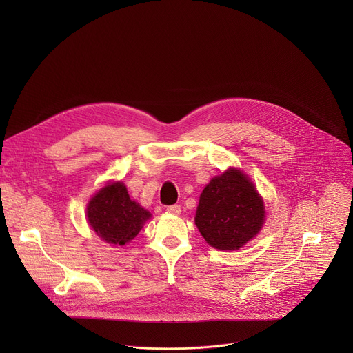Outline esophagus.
<instances>
[{
	"label": "esophagus",
	"mask_w": 353,
	"mask_h": 353,
	"mask_svg": "<svg viewBox=\"0 0 353 353\" xmlns=\"http://www.w3.org/2000/svg\"><path fill=\"white\" fill-rule=\"evenodd\" d=\"M166 211H168V212H170V214H173V215H179V214L181 212V207H180V205H177V204H174V205H169V207L166 208Z\"/></svg>",
	"instance_id": "obj_1"
}]
</instances>
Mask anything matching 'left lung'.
<instances>
[{"label":"left lung","mask_w":353,"mask_h":353,"mask_svg":"<svg viewBox=\"0 0 353 353\" xmlns=\"http://www.w3.org/2000/svg\"><path fill=\"white\" fill-rule=\"evenodd\" d=\"M264 204L254 184L230 169L211 180L199 196L195 225L207 243L219 250H239L261 229Z\"/></svg>","instance_id":"left-lung-1"}]
</instances>
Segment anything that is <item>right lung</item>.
I'll list each match as a JSON object with an SVG mask.
<instances>
[{
  "label": "right lung",
  "mask_w": 353,
  "mask_h": 353,
  "mask_svg": "<svg viewBox=\"0 0 353 353\" xmlns=\"http://www.w3.org/2000/svg\"><path fill=\"white\" fill-rule=\"evenodd\" d=\"M149 216L146 210L130 199L120 181L100 190L88 205V221L96 234L119 245L132 240Z\"/></svg>",
  "instance_id": "add662e5"
}]
</instances>
